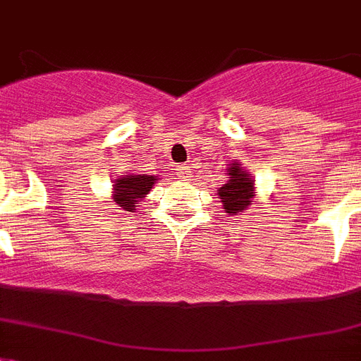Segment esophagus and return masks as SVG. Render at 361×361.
I'll return each mask as SVG.
<instances>
[{"instance_id": "1", "label": "esophagus", "mask_w": 361, "mask_h": 361, "mask_svg": "<svg viewBox=\"0 0 361 361\" xmlns=\"http://www.w3.org/2000/svg\"><path fill=\"white\" fill-rule=\"evenodd\" d=\"M177 175L178 178H183V180H190V178H192V171H190L188 166H180V168L177 169Z\"/></svg>"}]
</instances>
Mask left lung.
Here are the masks:
<instances>
[{"instance_id":"8db88e82","label":"left lung","mask_w":361,"mask_h":361,"mask_svg":"<svg viewBox=\"0 0 361 361\" xmlns=\"http://www.w3.org/2000/svg\"><path fill=\"white\" fill-rule=\"evenodd\" d=\"M256 186L255 178L247 169L241 168L240 162H231L227 168V183L217 190V197L228 216H243L247 208L255 204Z\"/></svg>"}]
</instances>
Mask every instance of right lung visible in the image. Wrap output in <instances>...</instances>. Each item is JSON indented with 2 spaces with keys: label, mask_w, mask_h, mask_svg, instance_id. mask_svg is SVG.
Wrapping results in <instances>:
<instances>
[{
  "label": "right lung",
  "mask_w": 361,
  "mask_h": 361,
  "mask_svg": "<svg viewBox=\"0 0 361 361\" xmlns=\"http://www.w3.org/2000/svg\"><path fill=\"white\" fill-rule=\"evenodd\" d=\"M154 183H157L154 175H120L114 178V184H112V202L116 207H121L125 212H134L140 201L147 197Z\"/></svg>",
  "instance_id": "right-lung-1"
}]
</instances>
